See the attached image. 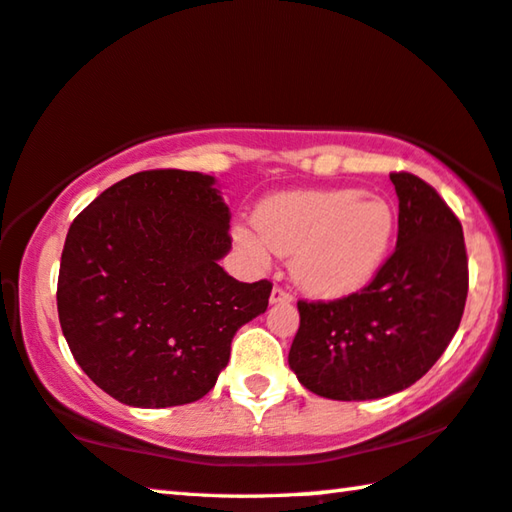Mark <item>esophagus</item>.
Wrapping results in <instances>:
<instances>
[{"mask_svg":"<svg viewBox=\"0 0 512 512\" xmlns=\"http://www.w3.org/2000/svg\"><path fill=\"white\" fill-rule=\"evenodd\" d=\"M291 300H294V296H291L287 289H282V287H278V285L273 287V291H271V303H291Z\"/></svg>","mask_w":512,"mask_h":512,"instance_id":"34e87169","label":"esophagus"}]
</instances>
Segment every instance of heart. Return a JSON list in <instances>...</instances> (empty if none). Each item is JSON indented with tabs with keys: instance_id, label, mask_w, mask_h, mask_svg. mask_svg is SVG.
<instances>
[{
	"instance_id": "obj_1",
	"label": "heart",
	"mask_w": 512,
	"mask_h": 512,
	"mask_svg": "<svg viewBox=\"0 0 512 512\" xmlns=\"http://www.w3.org/2000/svg\"><path fill=\"white\" fill-rule=\"evenodd\" d=\"M257 231L237 227L234 243L255 262L294 255L296 285L319 298H339L369 285L383 269L396 234V209L360 189L287 191L264 200Z\"/></svg>"
}]
</instances>
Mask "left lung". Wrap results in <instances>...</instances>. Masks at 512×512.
<instances>
[{"mask_svg": "<svg viewBox=\"0 0 512 512\" xmlns=\"http://www.w3.org/2000/svg\"><path fill=\"white\" fill-rule=\"evenodd\" d=\"M399 237L367 287L337 300H298L289 367L335 401L383 399L410 387L456 335L469 289L462 225L431 184L392 173Z\"/></svg>", "mask_w": 512, "mask_h": 512, "instance_id": "left-lung-1", "label": "left lung"}]
</instances>
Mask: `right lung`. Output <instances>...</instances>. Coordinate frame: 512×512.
Returning <instances> with one entry per match:
<instances>
[{
    "label": "right lung",
    "instance_id": "obj_1",
    "mask_svg": "<svg viewBox=\"0 0 512 512\" xmlns=\"http://www.w3.org/2000/svg\"><path fill=\"white\" fill-rule=\"evenodd\" d=\"M230 209L214 177L143 170L109 186L75 221L56 307L88 378L134 408L193 403L216 385L234 332L269 307V280L227 275Z\"/></svg>",
    "mask_w": 512,
    "mask_h": 512
}]
</instances>
